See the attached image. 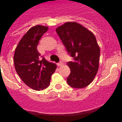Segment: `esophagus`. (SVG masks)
Wrapping results in <instances>:
<instances>
[{"mask_svg":"<svg viewBox=\"0 0 122 122\" xmlns=\"http://www.w3.org/2000/svg\"><path fill=\"white\" fill-rule=\"evenodd\" d=\"M57 66H62V65H64V63H63V61H60L59 63H58L57 64Z\"/></svg>","mask_w":122,"mask_h":122,"instance_id":"1","label":"esophagus"}]
</instances>
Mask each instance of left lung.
<instances>
[{
    "label": "left lung",
    "instance_id": "left-lung-1",
    "mask_svg": "<svg viewBox=\"0 0 122 122\" xmlns=\"http://www.w3.org/2000/svg\"><path fill=\"white\" fill-rule=\"evenodd\" d=\"M56 33L73 59L67 63L71 71L67 83L76 89L87 87L99 68L100 49L94 35L75 22L60 26L56 28Z\"/></svg>",
    "mask_w": 122,
    "mask_h": 122
}]
</instances>
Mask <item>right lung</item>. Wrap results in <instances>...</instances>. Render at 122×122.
<instances>
[{
    "label": "right lung",
    "instance_id": "obj_1",
    "mask_svg": "<svg viewBox=\"0 0 122 122\" xmlns=\"http://www.w3.org/2000/svg\"><path fill=\"white\" fill-rule=\"evenodd\" d=\"M48 28L37 25L31 28L21 39L14 55V66L24 83L35 91L49 87L56 65L46 61L37 49L41 37Z\"/></svg>",
    "mask_w": 122,
    "mask_h": 122
}]
</instances>
